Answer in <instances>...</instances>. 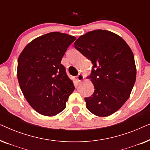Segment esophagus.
I'll use <instances>...</instances> for the list:
<instances>
[{
	"label": "esophagus",
	"mask_w": 150,
	"mask_h": 150,
	"mask_svg": "<svg viewBox=\"0 0 150 150\" xmlns=\"http://www.w3.org/2000/svg\"><path fill=\"white\" fill-rule=\"evenodd\" d=\"M77 80L79 81H82L84 79V76L82 74H79V75L76 76Z\"/></svg>",
	"instance_id": "obj_1"
}]
</instances>
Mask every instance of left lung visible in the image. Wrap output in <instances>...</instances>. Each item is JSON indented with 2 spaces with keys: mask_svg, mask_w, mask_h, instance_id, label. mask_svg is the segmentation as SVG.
<instances>
[{
  "mask_svg": "<svg viewBox=\"0 0 150 150\" xmlns=\"http://www.w3.org/2000/svg\"><path fill=\"white\" fill-rule=\"evenodd\" d=\"M74 47L93 63L89 79L95 90L85 98L86 107L95 115H110L127 101L136 81L132 50L121 37L101 29L80 36Z\"/></svg>",
  "mask_w": 150,
  "mask_h": 150,
  "instance_id": "1",
  "label": "left lung"
}]
</instances>
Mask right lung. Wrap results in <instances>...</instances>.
Listing matches in <instances>:
<instances>
[{
    "instance_id": "right-lung-1",
    "label": "right lung",
    "mask_w": 150,
    "mask_h": 150,
    "mask_svg": "<svg viewBox=\"0 0 150 150\" xmlns=\"http://www.w3.org/2000/svg\"><path fill=\"white\" fill-rule=\"evenodd\" d=\"M75 37L52 32L30 42L18 60V80L22 93L39 113L54 116L65 108L75 87L61 63Z\"/></svg>"
}]
</instances>
